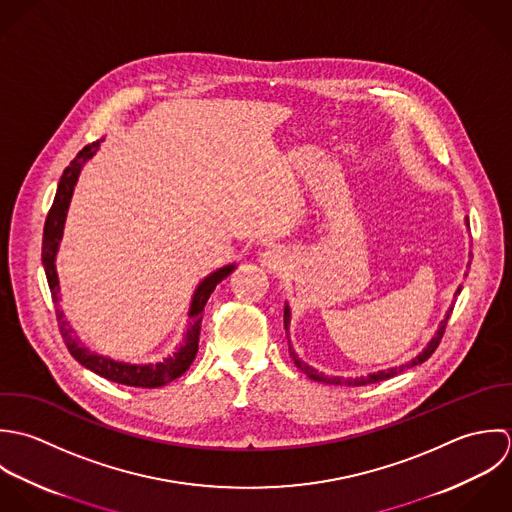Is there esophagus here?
Returning a JSON list of instances; mask_svg holds the SVG:
<instances>
[{"label":"esophagus","instance_id":"obj_1","mask_svg":"<svg viewBox=\"0 0 512 512\" xmlns=\"http://www.w3.org/2000/svg\"><path fill=\"white\" fill-rule=\"evenodd\" d=\"M263 261L271 267V269H275V267H279L281 263H283V253H279V251H267L265 255H263Z\"/></svg>","mask_w":512,"mask_h":512}]
</instances>
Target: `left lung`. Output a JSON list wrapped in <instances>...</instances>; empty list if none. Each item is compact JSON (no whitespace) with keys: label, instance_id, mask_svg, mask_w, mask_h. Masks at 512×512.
Instances as JSON below:
<instances>
[{"label":"left lung","instance_id":"obj_1","mask_svg":"<svg viewBox=\"0 0 512 512\" xmlns=\"http://www.w3.org/2000/svg\"><path fill=\"white\" fill-rule=\"evenodd\" d=\"M467 223H469V219H467ZM473 257V255H471ZM469 267H471V261H469ZM461 289L463 287H459L457 289V293H461ZM451 310L453 307L449 308V312H447V316L443 318V322H441V326H439V330H437V334L431 338V342L427 344V348L419 354V356H415L411 362L408 364H404V366H400V368H390V370H384V372H376V374H370V376H366V378H354V380H344V378H330V376H324V374H318L314 368H310L307 366L303 360H299V356L293 352V348L289 346V352H291V356H293V360H295V364H297V368L301 370V372H305L310 380H316V382H322V384H332V386H366V384H376V382H384V380H388V378H394V376H398L400 372H404V370H408V368H413V366H419V364H423L435 350H437V346H439V342H441V338H443V332H445V326H447V320H449V314H451ZM289 324V307L285 308V326Z\"/></svg>","mask_w":512,"mask_h":512}]
</instances>
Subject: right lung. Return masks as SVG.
<instances>
[{"label": "right lung", "mask_w": 512, "mask_h": 512, "mask_svg": "<svg viewBox=\"0 0 512 512\" xmlns=\"http://www.w3.org/2000/svg\"><path fill=\"white\" fill-rule=\"evenodd\" d=\"M99 144H101V140H95L89 146H85L75 156V160H71V164L65 168V172L61 176V182L57 186L55 200H53V205H51V209L47 213V219H45L41 257H43V267H45L47 283H49L51 297H53L55 305L59 303V279H57V271H55V255H57V247H59V241H61V235H63L67 209H69V202H71L73 188L77 184L81 166L95 154ZM233 269H235L233 265H227V267L211 273L200 283V287L194 293V301H192V308H190V320L192 322H190V330L186 334V342H184V346H180V350L172 358H166L164 362L148 364V366H132V364L114 362L110 358L93 354L85 346L79 344V340L73 336V330L69 328V322L63 318V312L59 308H55L59 332H61L63 342L69 348L71 356L79 364H83L85 368H89L91 372L103 376L106 380L122 384V386H130V388H160V386H166L172 380L180 378L190 368V364L194 362V358L198 354V344H200V328H202V312H204L205 303L209 301L213 289Z\"/></svg>", "instance_id": "add662e5"}]
</instances>
